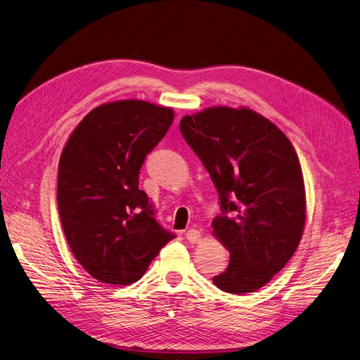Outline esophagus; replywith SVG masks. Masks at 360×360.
<instances>
[{
    "instance_id": "34e87169",
    "label": "esophagus",
    "mask_w": 360,
    "mask_h": 360,
    "mask_svg": "<svg viewBox=\"0 0 360 360\" xmlns=\"http://www.w3.org/2000/svg\"><path fill=\"white\" fill-rule=\"evenodd\" d=\"M186 238L191 243H200L201 242V233L195 228H191V230L186 231Z\"/></svg>"
}]
</instances>
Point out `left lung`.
Returning a JSON list of instances; mask_svg holds the SVG:
<instances>
[{
	"label": "left lung",
	"mask_w": 360,
	"mask_h": 360,
	"mask_svg": "<svg viewBox=\"0 0 360 360\" xmlns=\"http://www.w3.org/2000/svg\"><path fill=\"white\" fill-rule=\"evenodd\" d=\"M180 130L221 198L222 214L212 228L230 264L213 284L254 292L288 263L303 234L307 193L296 150L278 126L246 106L205 108L184 115Z\"/></svg>",
	"instance_id": "left-lung-1"
}]
</instances>
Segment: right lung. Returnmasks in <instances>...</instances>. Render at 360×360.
Segmentation results:
<instances>
[{
  "mask_svg": "<svg viewBox=\"0 0 360 360\" xmlns=\"http://www.w3.org/2000/svg\"><path fill=\"white\" fill-rule=\"evenodd\" d=\"M172 108L102 103L70 134L58 163L57 201L78 263L103 284L129 285L174 238L153 216L139 169L172 124Z\"/></svg>",
  "mask_w": 360,
  "mask_h": 360,
  "instance_id": "1",
  "label": "right lung"
}]
</instances>
